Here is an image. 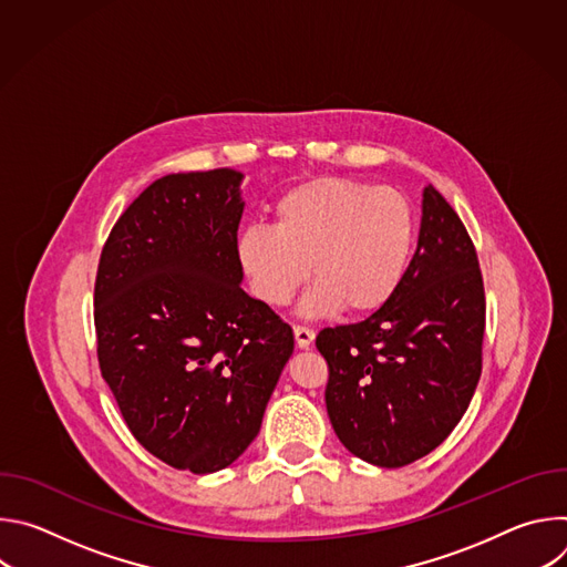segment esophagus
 <instances>
[{
	"label": "esophagus",
	"mask_w": 567,
	"mask_h": 567,
	"mask_svg": "<svg viewBox=\"0 0 567 567\" xmlns=\"http://www.w3.org/2000/svg\"><path fill=\"white\" fill-rule=\"evenodd\" d=\"M293 337H296V346L300 348V350H307L311 343H313V330H309V328H302V326H296L293 328Z\"/></svg>",
	"instance_id": "obj_1"
}]
</instances>
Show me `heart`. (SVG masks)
Segmentation results:
<instances>
[{
	"label": "heart",
	"mask_w": 567,
	"mask_h": 567,
	"mask_svg": "<svg viewBox=\"0 0 567 567\" xmlns=\"http://www.w3.org/2000/svg\"><path fill=\"white\" fill-rule=\"evenodd\" d=\"M274 228L247 226L235 258L251 293L282 307L311 276L300 313L379 311L406 278L415 247L413 206L394 188L343 177H316L274 206Z\"/></svg>",
	"instance_id": "1"
}]
</instances>
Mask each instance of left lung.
Instances as JSON below:
<instances>
[{"instance_id":"1","label":"left lung","mask_w":567,"mask_h":567,"mask_svg":"<svg viewBox=\"0 0 567 567\" xmlns=\"http://www.w3.org/2000/svg\"><path fill=\"white\" fill-rule=\"evenodd\" d=\"M484 287L473 241L424 188L417 251L396 293L354 326L316 337L328 415L343 446L385 468L437 449L466 413L482 372Z\"/></svg>"}]
</instances>
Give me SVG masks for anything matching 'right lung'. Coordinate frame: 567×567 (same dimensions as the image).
<instances>
[{
    "mask_svg": "<svg viewBox=\"0 0 567 567\" xmlns=\"http://www.w3.org/2000/svg\"><path fill=\"white\" fill-rule=\"evenodd\" d=\"M245 175L217 168L150 184L99 262L103 379L154 457L215 473L256 440L293 332L241 289L235 258Z\"/></svg>",
    "mask_w": 567,
    "mask_h": 567,
    "instance_id": "right-lung-1",
    "label": "right lung"
}]
</instances>
